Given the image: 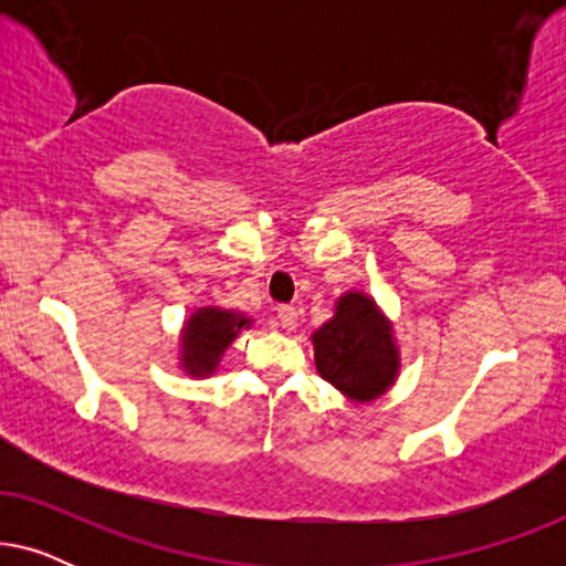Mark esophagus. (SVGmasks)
Returning a JSON list of instances; mask_svg holds the SVG:
<instances>
[{"mask_svg":"<svg viewBox=\"0 0 566 566\" xmlns=\"http://www.w3.org/2000/svg\"><path fill=\"white\" fill-rule=\"evenodd\" d=\"M277 322H281L283 329H293V327H296V322H298L296 306H291V304L277 306Z\"/></svg>","mask_w":566,"mask_h":566,"instance_id":"esophagus-1","label":"esophagus"}]
</instances>
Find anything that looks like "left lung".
<instances>
[{"label":"left lung","mask_w":566,"mask_h":566,"mask_svg":"<svg viewBox=\"0 0 566 566\" xmlns=\"http://www.w3.org/2000/svg\"><path fill=\"white\" fill-rule=\"evenodd\" d=\"M316 370L350 399L370 401L389 389L399 358L389 322L363 293L337 301V314L314 332Z\"/></svg>","instance_id":"8db88e82"}]
</instances>
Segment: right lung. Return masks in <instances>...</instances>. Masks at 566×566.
I'll return each instance as SVG.
<instances>
[{
  "label": "right lung",
  "mask_w": 566,
  "mask_h": 566,
  "mask_svg": "<svg viewBox=\"0 0 566 566\" xmlns=\"http://www.w3.org/2000/svg\"><path fill=\"white\" fill-rule=\"evenodd\" d=\"M250 327V319L221 308H200L185 324L182 335V363L192 376L211 374L239 329Z\"/></svg>",
  "instance_id": "add662e5"
}]
</instances>
